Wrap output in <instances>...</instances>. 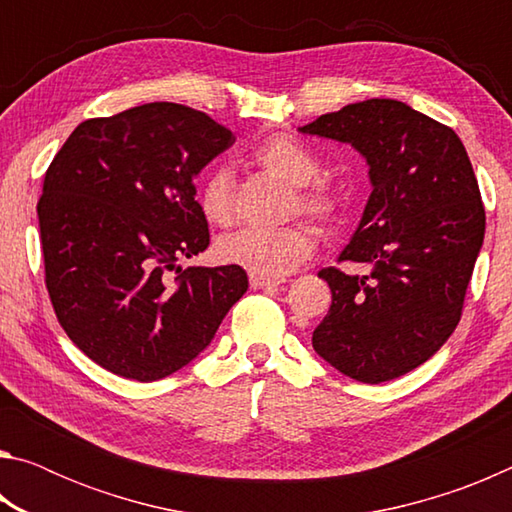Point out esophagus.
Listing matches in <instances>:
<instances>
[{
    "instance_id": "1",
    "label": "esophagus",
    "mask_w": 512,
    "mask_h": 512,
    "mask_svg": "<svg viewBox=\"0 0 512 512\" xmlns=\"http://www.w3.org/2000/svg\"><path fill=\"white\" fill-rule=\"evenodd\" d=\"M284 280H273V277H257V275H250V287L253 289H273V287H280Z\"/></svg>"
}]
</instances>
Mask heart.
I'll return each instance as SVG.
<instances>
[{
    "label": "heart",
    "instance_id": "heart-1",
    "mask_svg": "<svg viewBox=\"0 0 512 512\" xmlns=\"http://www.w3.org/2000/svg\"><path fill=\"white\" fill-rule=\"evenodd\" d=\"M257 167L291 187L289 212L305 214L318 223H332L341 210V198L323 180L318 155L293 137H268L250 153ZM198 210L212 225H228L235 214V178L230 169L216 167L203 178L196 194ZM316 239L305 225H287L280 230L246 228L223 237L216 255L223 264L244 268L257 277L287 275L314 253Z\"/></svg>",
    "mask_w": 512,
    "mask_h": 512
}]
</instances>
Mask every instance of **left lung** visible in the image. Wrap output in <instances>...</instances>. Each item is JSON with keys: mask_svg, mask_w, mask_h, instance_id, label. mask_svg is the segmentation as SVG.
<instances>
[{"mask_svg": "<svg viewBox=\"0 0 512 512\" xmlns=\"http://www.w3.org/2000/svg\"><path fill=\"white\" fill-rule=\"evenodd\" d=\"M298 131L350 144L372 187L339 255L368 271L318 273L332 307L311 343L363 384L402 377L443 348L461 320L485 235L472 162L452 128L395 99L350 103Z\"/></svg>", "mask_w": 512, "mask_h": 512, "instance_id": "obj_1", "label": "left lung"}]
</instances>
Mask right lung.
<instances>
[{"instance_id":"obj_1","label":"right lung","mask_w":512,"mask_h":512,"mask_svg":"<svg viewBox=\"0 0 512 512\" xmlns=\"http://www.w3.org/2000/svg\"><path fill=\"white\" fill-rule=\"evenodd\" d=\"M235 144L230 128L155 101L76 126L38 203L45 280L76 348L119 377L192 363L248 289L237 266L187 268L210 246L194 180Z\"/></svg>"}]
</instances>
